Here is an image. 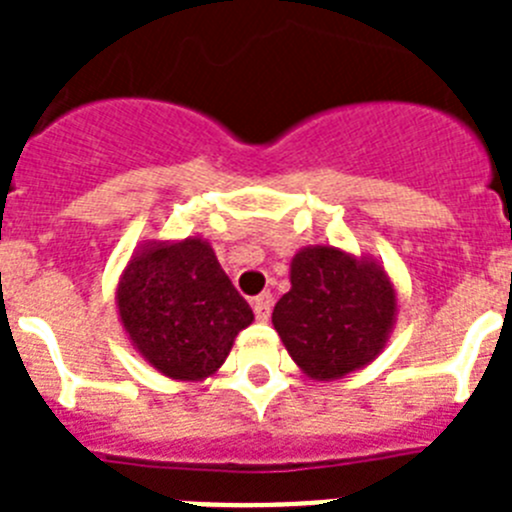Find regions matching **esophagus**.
Returning a JSON list of instances; mask_svg holds the SVG:
<instances>
[{
    "instance_id": "34e87169",
    "label": "esophagus",
    "mask_w": 512,
    "mask_h": 512,
    "mask_svg": "<svg viewBox=\"0 0 512 512\" xmlns=\"http://www.w3.org/2000/svg\"><path fill=\"white\" fill-rule=\"evenodd\" d=\"M271 307H274V297H271L269 292H264V295H259L253 300V312H256V318L259 320H269Z\"/></svg>"
}]
</instances>
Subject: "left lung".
Masks as SVG:
<instances>
[{"mask_svg":"<svg viewBox=\"0 0 512 512\" xmlns=\"http://www.w3.org/2000/svg\"><path fill=\"white\" fill-rule=\"evenodd\" d=\"M289 282L271 323L302 374L333 382L382 354L397 320V289L377 259L305 246L292 256Z\"/></svg>","mask_w":512,"mask_h":512,"instance_id":"1","label":"left lung"}]
</instances>
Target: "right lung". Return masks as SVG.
I'll list each match as a JSON object with an SVG mask.
<instances>
[{
	"mask_svg": "<svg viewBox=\"0 0 512 512\" xmlns=\"http://www.w3.org/2000/svg\"><path fill=\"white\" fill-rule=\"evenodd\" d=\"M117 318L130 346L164 377L202 382L225 364L253 310L202 235L140 243L122 269Z\"/></svg>",
	"mask_w": 512,
	"mask_h": 512,
	"instance_id": "obj_1",
	"label": "right lung"
}]
</instances>
